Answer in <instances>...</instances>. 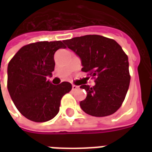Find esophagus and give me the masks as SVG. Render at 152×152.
Returning <instances> with one entry per match:
<instances>
[{
  "label": "esophagus",
  "instance_id": "34e87169",
  "mask_svg": "<svg viewBox=\"0 0 152 152\" xmlns=\"http://www.w3.org/2000/svg\"><path fill=\"white\" fill-rule=\"evenodd\" d=\"M79 89V87L77 86H75V85H73L72 86V90H76V89Z\"/></svg>",
  "mask_w": 152,
  "mask_h": 152
}]
</instances>
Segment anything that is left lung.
<instances>
[{"label":"left lung","mask_w":152,"mask_h":152,"mask_svg":"<svg viewBox=\"0 0 152 152\" xmlns=\"http://www.w3.org/2000/svg\"><path fill=\"white\" fill-rule=\"evenodd\" d=\"M81 61L82 71L95 76V86H80L87 92L80 106L87 114L102 117L121 107L127 94L130 76L128 56L112 39L86 35L63 40Z\"/></svg>","instance_id":"8db88e82"}]
</instances>
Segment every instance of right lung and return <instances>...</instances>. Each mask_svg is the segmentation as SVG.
Masks as SVG:
<instances>
[{
    "label": "right lung",
    "mask_w": 152,
    "mask_h": 152,
    "mask_svg": "<svg viewBox=\"0 0 152 152\" xmlns=\"http://www.w3.org/2000/svg\"><path fill=\"white\" fill-rule=\"evenodd\" d=\"M65 46L62 41H40L22 47L8 64L7 88L12 101L23 116L45 122L59 112L63 96L72 89L69 82L55 86L47 77L54 70L53 55Z\"/></svg>",
    "instance_id": "1"
}]
</instances>
